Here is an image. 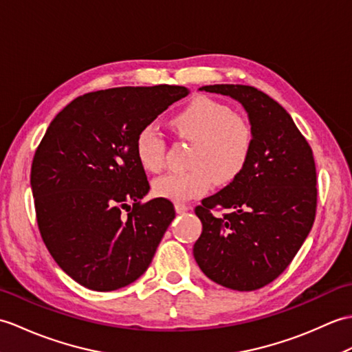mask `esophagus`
Instances as JSON below:
<instances>
[{"instance_id":"esophagus-1","label":"esophagus","mask_w":352,"mask_h":352,"mask_svg":"<svg viewBox=\"0 0 352 352\" xmlns=\"http://www.w3.org/2000/svg\"><path fill=\"white\" fill-rule=\"evenodd\" d=\"M175 209H176V212H177V214H184V212H186V210H188L190 208L186 206V205H184V203H176V205H175Z\"/></svg>"}]
</instances>
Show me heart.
I'll return each instance as SVG.
<instances>
[{"mask_svg":"<svg viewBox=\"0 0 352 352\" xmlns=\"http://www.w3.org/2000/svg\"><path fill=\"white\" fill-rule=\"evenodd\" d=\"M170 124L182 138L196 142V146L190 170L167 173L153 182L158 197L171 201L196 199L208 192L215 181L232 182L245 168L253 149V128L229 105L197 98L171 117ZM134 149L146 171L162 168L166 143L153 124L138 131Z\"/></svg>","mask_w":352,"mask_h":352,"instance_id":"b5f03b06","label":"heart"}]
</instances>
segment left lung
<instances>
[{"instance_id":"obj_1","label":"left lung","mask_w":352,"mask_h":352,"mask_svg":"<svg viewBox=\"0 0 352 352\" xmlns=\"http://www.w3.org/2000/svg\"><path fill=\"white\" fill-rule=\"evenodd\" d=\"M230 96L253 128V149L242 173L201 200V235L194 259L212 282L233 291H256L292 262L315 221L316 168L306 138L274 99L252 85H203ZM214 207L231 214L215 219Z\"/></svg>"}]
</instances>
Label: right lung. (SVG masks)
I'll return each instance as SVG.
<instances>
[{"label":"right lung","instance_id":"right-lung-1","mask_svg":"<svg viewBox=\"0 0 352 352\" xmlns=\"http://www.w3.org/2000/svg\"><path fill=\"white\" fill-rule=\"evenodd\" d=\"M186 95L167 84L91 91L46 129L31 164L38 230L58 267L84 287L116 291L149 268L176 212L162 197L142 203L151 186L134 143Z\"/></svg>","mask_w":352,"mask_h":352}]
</instances>
